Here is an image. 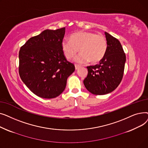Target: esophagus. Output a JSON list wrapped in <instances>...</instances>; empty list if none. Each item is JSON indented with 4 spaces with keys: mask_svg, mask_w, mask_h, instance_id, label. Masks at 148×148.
Wrapping results in <instances>:
<instances>
[{
    "mask_svg": "<svg viewBox=\"0 0 148 148\" xmlns=\"http://www.w3.org/2000/svg\"><path fill=\"white\" fill-rule=\"evenodd\" d=\"M81 66L78 65V64H75V69H78L79 68H80Z\"/></svg>",
    "mask_w": 148,
    "mask_h": 148,
    "instance_id": "34e87169",
    "label": "esophagus"
}]
</instances>
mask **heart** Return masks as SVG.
Returning a JSON list of instances; mask_svg holds the SVG:
<instances>
[{
  "label": "heart",
  "instance_id": "obj_1",
  "mask_svg": "<svg viewBox=\"0 0 148 148\" xmlns=\"http://www.w3.org/2000/svg\"><path fill=\"white\" fill-rule=\"evenodd\" d=\"M61 47L64 56L68 59L75 56L80 50L81 53L75 58V62L85 64L90 60L92 64H97L106 55L107 41L103 35L80 31L73 34L71 40L64 39Z\"/></svg>",
  "mask_w": 148,
  "mask_h": 148
}]
</instances>
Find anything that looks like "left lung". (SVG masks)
Instances as JSON below:
<instances>
[{"instance_id":"1","label":"left lung","mask_w":148,"mask_h":148,"mask_svg":"<svg viewBox=\"0 0 148 148\" xmlns=\"http://www.w3.org/2000/svg\"><path fill=\"white\" fill-rule=\"evenodd\" d=\"M107 50L99 64L87 66L83 80L87 90L94 95H105L117 88L123 78L126 56L119 41L105 32Z\"/></svg>"}]
</instances>
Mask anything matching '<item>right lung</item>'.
Listing matches in <instances>:
<instances>
[{
  "instance_id": "1",
  "label": "right lung",
  "mask_w": 148,
  "mask_h": 148,
  "mask_svg": "<svg viewBox=\"0 0 148 148\" xmlns=\"http://www.w3.org/2000/svg\"><path fill=\"white\" fill-rule=\"evenodd\" d=\"M65 27L44 30L30 38L19 51L21 79L34 94L53 98L65 89L68 77L75 66L68 61L61 47Z\"/></svg>"
}]
</instances>
